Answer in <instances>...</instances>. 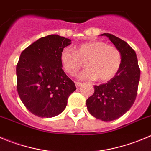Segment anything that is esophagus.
Instances as JSON below:
<instances>
[{
  "label": "esophagus",
  "mask_w": 151,
  "mask_h": 151,
  "mask_svg": "<svg viewBox=\"0 0 151 151\" xmlns=\"http://www.w3.org/2000/svg\"><path fill=\"white\" fill-rule=\"evenodd\" d=\"M75 85H76V87H79V86H80L82 85V83L76 82V83H75Z\"/></svg>",
  "instance_id": "obj_1"
}]
</instances>
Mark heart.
Listing matches in <instances>:
<instances>
[{
	"instance_id": "1",
	"label": "heart",
	"mask_w": 151,
	"mask_h": 151,
	"mask_svg": "<svg viewBox=\"0 0 151 151\" xmlns=\"http://www.w3.org/2000/svg\"><path fill=\"white\" fill-rule=\"evenodd\" d=\"M60 60L66 73L74 75L85 61L86 68L77 75L80 80L105 81L118 72L122 64L120 50L101 41H91L76 47L74 52L68 47L61 50Z\"/></svg>"
}]
</instances>
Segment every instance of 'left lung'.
<instances>
[{"instance_id":"obj_1","label":"left lung","mask_w":151,"mask_h":151,"mask_svg":"<svg viewBox=\"0 0 151 151\" xmlns=\"http://www.w3.org/2000/svg\"><path fill=\"white\" fill-rule=\"evenodd\" d=\"M120 50L122 60L114 77L105 83L94 86L95 92L86 100L88 112L104 122L122 117L134 104L140 80V69L135 50L122 39L103 33Z\"/></svg>"}]
</instances>
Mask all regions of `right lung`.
<instances>
[{
    "instance_id": "add662e5",
    "label": "right lung",
    "mask_w": 151,
    "mask_h": 151,
    "mask_svg": "<svg viewBox=\"0 0 151 151\" xmlns=\"http://www.w3.org/2000/svg\"><path fill=\"white\" fill-rule=\"evenodd\" d=\"M71 42L59 35H49L31 44L21 53L16 66L17 90L24 105L36 116L60 115L76 90L60 60L61 50Z\"/></svg>"
}]
</instances>
